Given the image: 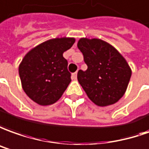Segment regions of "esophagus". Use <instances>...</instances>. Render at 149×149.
<instances>
[{"mask_svg": "<svg viewBox=\"0 0 149 149\" xmlns=\"http://www.w3.org/2000/svg\"><path fill=\"white\" fill-rule=\"evenodd\" d=\"M71 78H72V79H77V71L76 72L73 73L72 75H71Z\"/></svg>", "mask_w": 149, "mask_h": 149, "instance_id": "obj_1", "label": "esophagus"}]
</instances>
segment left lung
I'll return each instance as SVG.
<instances>
[{
  "label": "left lung",
  "instance_id": "obj_1",
  "mask_svg": "<svg viewBox=\"0 0 149 149\" xmlns=\"http://www.w3.org/2000/svg\"><path fill=\"white\" fill-rule=\"evenodd\" d=\"M77 46L88 65L87 70H79L77 78L88 98L101 107L118 102L131 76L127 60L113 45L100 39L81 38Z\"/></svg>",
  "mask_w": 149,
  "mask_h": 149
}]
</instances>
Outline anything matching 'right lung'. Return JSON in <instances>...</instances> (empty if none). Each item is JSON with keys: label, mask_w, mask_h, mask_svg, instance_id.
I'll list each match as a JSON object with an SVG mask.
<instances>
[{"label": "right lung", "mask_w": 149, "mask_h": 149, "mask_svg": "<svg viewBox=\"0 0 149 149\" xmlns=\"http://www.w3.org/2000/svg\"><path fill=\"white\" fill-rule=\"evenodd\" d=\"M74 42L73 37L51 39L34 47L22 58L18 66L22 88L34 102L45 106L61 98L71 81L63 53Z\"/></svg>", "instance_id": "add662e5"}]
</instances>
